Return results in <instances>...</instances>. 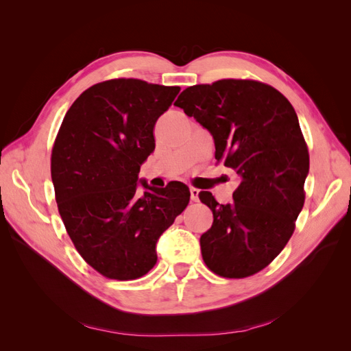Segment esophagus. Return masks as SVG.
<instances>
[{
    "mask_svg": "<svg viewBox=\"0 0 351 351\" xmlns=\"http://www.w3.org/2000/svg\"><path fill=\"white\" fill-rule=\"evenodd\" d=\"M199 192H200L199 189L190 187V199H192L193 202H197V200H199Z\"/></svg>",
    "mask_w": 351,
    "mask_h": 351,
    "instance_id": "1",
    "label": "esophagus"
}]
</instances>
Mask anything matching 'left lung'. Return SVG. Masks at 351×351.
Here are the masks:
<instances>
[{
  "label": "left lung",
  "mask_w": 351,
  "mask_h": 351,
  "mask_svg": "<svg viewBox=\"0 0 351 351\" xmlns=\"http://www.w3.org/2000/svg\"><path fill=\"white\" fill-rule=\"evenodd\" d=\"M174 105L210 132L215 159L240 177L231 204L199 193L214 214L202 258L219 277H250L281 253L304 205L309 151L297 114L280 90L250 79L195 84Z\"/></svg>",
  "instance_id": "obj_1"
}]
</instances>
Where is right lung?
Instances as JSON below:
<instances>
[{
    "instance_id": "1",
    "label": "right lung",
    "mask_w": 351,
    "mask_h": 351,
    "mask_svg": "<svg viewBox=\"0 0 351 351\" xmlns=\"http://www.w3.org/2000/svg\"><path fill=\"white\" fill-rule=\"evenodd\" d=\"M180 92L139 79L93 84L73 102L51 154V177L64 227L88 265L105 278L143 277L156 241L190 200L168 183L137 195V174L155 149L156 120Z\"/></svg>"
}]
</instances>
